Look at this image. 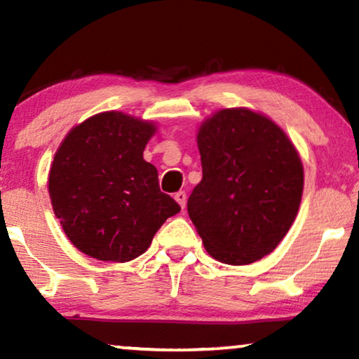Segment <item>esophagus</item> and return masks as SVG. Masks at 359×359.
<instances>
[{"instance_id": "1", "label": "esophagus", "mask_w": 359, "mask_h": 359, "mask_svg": "<svg viewBox=\"0 0 359 359\" xmlns=\"http://www.w3.org/2000/svg\"><path fill=\"white\" fill-rule=\"evenodd\" d=\"M175 201L181 205V209L186 208V193L184 191H178V193L175 194Z\"/></svg>"}]
</instances>
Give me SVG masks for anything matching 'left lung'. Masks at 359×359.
Returning a JSON list of instances; mask_svg holds the SVG:
<instances>
[{"instance_id": "left-lung-1", "label": "left lung", "mask_w": 359, "mask_h": 359, "mask_svg": "<svg viewBox=\"0 0 359 359\" xmlns=\"http://www.w3.org/2000/svg\"><path fill=\"white\" fill-rule=\"evenodd\" d=\"M203 180L188 214L210 257L250 264L271 253L296 219L302 161L281 127L245 107L222 109L198 132Z\"/></svg>"}]
</instances>
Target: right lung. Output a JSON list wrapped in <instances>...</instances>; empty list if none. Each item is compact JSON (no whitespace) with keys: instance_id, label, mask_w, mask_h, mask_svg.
Returning <instances> with one entry per match:
<instances>
[{"instance_id":"add662e5","label":"right lung","mask_w":359,"mask_h":359,"mask_svg":"<svg viewBox=\"0 0 359 359\" xmlns=\"http://www.w3.org/2000/svg\"><path fill=\"white\" fill-rule=\"evenodd\" d=\"M155 130L151 122L109 111L73 127L58 147L48 173L52 208L70 242L88 257L130 262L181 210L144 160Z\"/></svg>"}]
</instances>
